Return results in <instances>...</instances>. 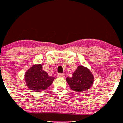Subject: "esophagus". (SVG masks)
Here are the masks:
<instances>
[{
    "instance_id": "esophagus-1",
    "label": "esophagus",
    "mask_w": 123,
    "mask_h": 123,
    "mask_svg": "<svg viewBox=\"0 0 123 123\" xmlns=\"http://www.w3.org/2000/svg\"><path fill=\"white\" fill-rule=\"evenodd\" d=\"M58 77H59V78L65 77V74H63V73H58Z\"/></svg>"
}]
</instances>
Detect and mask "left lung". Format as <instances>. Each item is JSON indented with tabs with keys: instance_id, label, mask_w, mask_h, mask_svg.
I'll return each mask as SVG.
<instances>
[{
	"instance_id": "left-lung-1",
	"label": "left lung",
	"mask_w": 123,
	"mask_h": 123,
	"mask_svg": "<svg viewBox=\"0 0 123 123\" xmlns=\"http://www.w3.org/2000/svg\"><path fill=\"white\" fill-rule=\"evenodd\" d=\"M71 89L77 92H83L92 86L94 83V76L88 69L83 66H78L71 78L66 79Z\"/></svg>"
}]
</instances>
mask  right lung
Returning <instances> with one entry per match:
<instances>
[{
    "label": "right lung",
    "mask_w": 123,
    "mask_h": 123,
    "mask_svg": "<svg viewBox=\"0 0 123 123\" xmlns=\"http://www.w3.org/2000/svg\"><path fill=\"white\" fill-rule=\"evenodd\" d=\"M54 77L48 75L41 64L35 65L25 74V80L29 89L35 92L45 90L52 85Z\"/></svg>",
    "instance_id": "1"
}]
</instances>
